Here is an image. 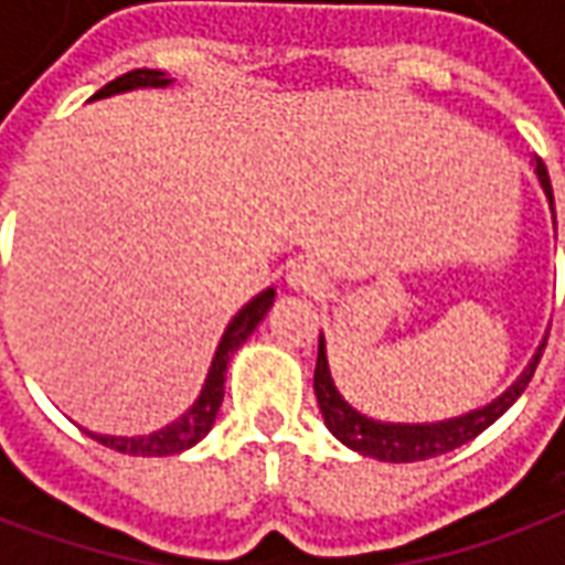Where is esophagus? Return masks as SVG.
Here are the masks:
<instances>
[{"label": "esophagus", "instance_id": "esophagus-1", "mask_svg": "<svg viewBox=\"0 0 565 565\" xmlns=\"http://www.w3.org/2000/svg\"><path fill=\"white\" fill-rule=\"evenodd\" d=\"M287 284H290L294 290H299V294H320L327 278H323V271H320L318 263L299 259V263H294L290 271H287Z\"/></svg>", "mask_w": 565, "mask_h": 565}]
</instances>
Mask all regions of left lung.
Returning <instances> with one entry per match:
<instances>
[{"instance_id":"1","label":"left lung","mask_w":565,"mask_h":565,"mask_svg":"<svg viewBox=\"0 0 565 565\" xmlns=\"http://www.w3.org/2000/svg\"><path fill=\"white\" fill-rule=\"evenodd\" d=\"M535 172H539V181L545 186L547 202L554 205V190H551V178H547L545 162H535ZM545 344L535 351L533 363L523 369V375L509 391L502 393L499 399H493L484 408L478 412H469V415L454 417V420H441V424H379L372 417H363L360 412H354L351 405L344 403L335 384L330 379V366H327V351H323V339L318 344V366H315V393H318L320 415H323V424L330 426V433L339 441H344L348 448L360 450L363 457H375V460L384 462H415V460H429V457H438V454H448V450L460 448L466 441H472L475 436H481L487 426L493 424L497 417H502L509 412L514 399L526 391V384L533 381V372L542 360V351Z\"/></svg>"}]
</instances>
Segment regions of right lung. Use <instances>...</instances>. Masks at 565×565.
I'll list each match as a JSON object with an SVG mask.
<instances>
[{
	"label": "right lung",
	"instance_id": "right-lung-1",
	"mask_svg": "<svg viewBox=\"0 0 565 565\" xmlns=\"http://www.w3.org/2000/svg\"><path fill=\"white\" fill-rule=\"evenodd\" d=\"M169 78L162 72H153V68H132L120 78L108 81L103 90L93 93V99H103V96H111V93L136 90V87H166ZM275 302V290H263L257 299H250L238 315L233 318V323L223 332L221 344H217V354L211 360V372L205 379V387L199 393V399L193 403V408L186 412L181 420H174L166 429H157L150 436H136V438H115V436H96L90 433L99 445L105 448H115L120 454H129V457H166V454H181V450L193 448L199 438L209 436L214 417L221 412L223 403V381H226V363L230 356L238 351V344L245 342L250 332L257 330V323L266 318V311Z\"/></svg>",
	"mask_w": 565,
	"mask_h": 565
}]
</instances>
